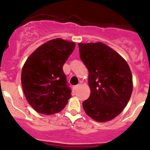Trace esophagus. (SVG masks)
<instances>
[{
    "label": "esophagus",
    "mask_w": 150,
    "mask_h": 150,
    "mask_svg": "<svg viewBox=\"0 0 150 150\" xmlns=\"http://www.w3.org/2000/svg\"><path fill=\"white\" fill-rule=\"evenodd\" d=\"M79 86H80V84H78V85H76V86H73V88H74V90H76V89L78 88L79 87Z\"/></svg>",
    "instance_id": "obj_1"
}]
</instances>
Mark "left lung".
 <instances>
[{"label":"left lung","instance_id":"obj_1","mask_svg":"<svg viewBox=\"0 0 150 150\" xmlns=\"http://www.w3.org/2000/svg\"><path fill=\"white\" fill-rule=\"evenodd\" d=\"M80 57L88 70L91 94L83 102L86 114L98 122L117 117L133 90L129 66L116 51L102 43H79Z\"/></svg>","mask_w":150,"mask_h":150}]
</instances>
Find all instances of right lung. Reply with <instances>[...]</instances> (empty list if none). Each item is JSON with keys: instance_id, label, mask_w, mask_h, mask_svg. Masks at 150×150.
Listing matches in <instances>:
<instances>
[{"instance_id": "obj_1", "label": "right lung", "mask_w": 150, "mask_h": 150, "mask_svg": "<svg viewBox=\"0 0 150 150\" xmlns=\"http://www.w3.org/2000/svg\"><path fill=\"white\" fill-rule=\"evenodd\" d=\"M75 47V43L54 39L38 48L22 70V86L28 103L44 115L59 112L71 97V88L63 65Z\"/></svg>"}]
</instances>
